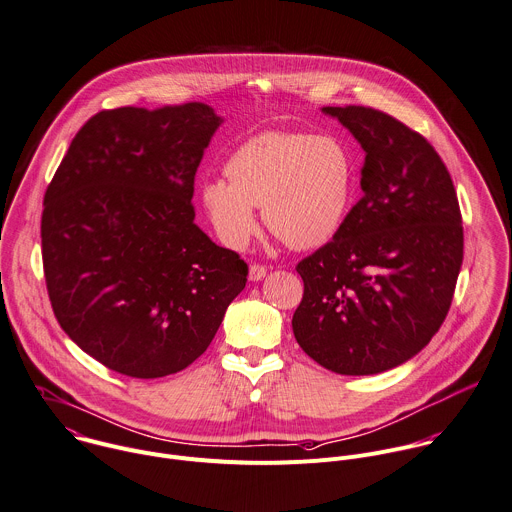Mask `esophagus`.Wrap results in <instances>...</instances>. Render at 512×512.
<instances>
[{
    "instance_id": "esophagus-1",
    "label": "esophagus",
    "mask_w": 512,
    "mask_h": 512,
    "mask_svg": "<svg viewBox=\"0 0 512 512\" xmlns=\"http://www.w3.org/2000/svg\"><path fill=\"white\" fill-rule=\"evenodd\" d=\"M264 276H266V268H264V266H260V264H250L248 278H250L252 282H258V280H262Z\"/></svg>"
}]
</instances>
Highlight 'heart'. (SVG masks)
<instances>
[{
    "label": "heart",
    "instance_id": "heart-1",
    "mask_svg": "<svg viewBox=\"0 0 512 512\" xmlns=\"http://www.w3.org/2000/svg\"><path fill=\"white\" fill-rule=\"evenodd\" d=\"M354 158L332 134L262 132L240 144L226 176L202 186L208 218L230 248H242L266 226L290 248L312 250L342 228L354 192Z\"/></svg>",
    "mask_w": 512,
    "mask_h": 512
}]
</instances>
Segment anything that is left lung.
I'll list each match as a JSON object with an SVG mask.
<instances>
[{
	"label": "left lung",
	"instance_id": "8db88e82",
	"mask_svg": "<svg viewBox=\"0 0 512 512\" xmlns=\"http://www.w3.org/2000/svg\"><path fill=\"white\" fill-rule=\"evenodd\" d=\"M366 152L338 234L298 262L300 348L346 376L390 370L442 326L462 266V216L436 150L396 118L364 106L322 108Z\"/></svg>",
	"mask_w": 512,
	"mask_h": 512
}]
</instances>
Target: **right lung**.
Listing matches in <instances>:
<instances>
[{
    "mask_svg": "<svg viewBox=\"0 0 512 512\" xmlns=\"http://www.w3.org/2000/svg\"><path fill=\"white\" fill-rule=\"evenodd\" d=\"M220 124L202 102L100 112L46 190L42 258L54 314L114 372L184 370L246 286V262L194 222V176Z\"/></svg>",
    "mask_w": 512,
    "mask_h": 512,
    "instance_id": "right-lung-1",
    "label": "right lung"
}]
</instances>
